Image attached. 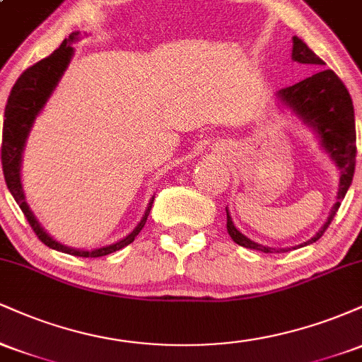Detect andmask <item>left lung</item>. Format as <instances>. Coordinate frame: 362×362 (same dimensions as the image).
<instances>
[{
    "instance_id": "1",
    "label": "left lung",
    "mask_w": 362,
    "mask_h": 362,
    "mask_svg": "<svg viewBox=\"0 0 362 362\" xmlns=\"http://www.w3.org/2000/svg\"><path fill=\"white\" fill-rule=\"evenodd\" d=\"M291 57H293V61L301 62V64H311L318 71L311 74L310 78H305L303 81L296 83V85L279 90L276 93L277 98L286 107H289L293 114L301 119L303 124L313 129L322 148L325 149V153L332 158V161H334L335 167L340 172L337 202L332 207L330 216H328L327 223L323 224L322 230L308 242L298 245V247H305V245L315 243L318 238H322L328 224L332 223L334 216L337 214L340 202L346 197L349 187L352 184L356 168V120L354 105H352V98L349 95L346 85L332 69H320L322 66H325V62L320 59L317 54L311 51L308 45L303 42L301 39H298V37H293V54H291ZM226 228L231 240L245 248H252V250H259L264 253H279L291 250V248H279L277 250V248L252 242L250 238H247V236L236 230L233 221H231L228 207Z\"/></svg>"
}]
</instances>
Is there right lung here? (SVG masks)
I'll return each mask as SVG.
<instances>
[{
    "label": "right lung",
    "mask_w": 362,
    "mask_h": 362,
    "mask_svg": "<svg viewBox=\"0 0 362 362\" xmlns=\"http://www.w3.org/2000/svg\"><path fill=\"white\" fill-rule=\"evenodd\" d=\"M80 39V32H73L68 39L62 40L59 47L54 51L51 56H47L45 59L35 62L34 66H30L28 69H25L22 76L16 80L13 88L10 91V97H8L6 109H5V122H3V143H1V165H3V175H5V182L8 190H10L16 204L20 206L22 213L27 218L28 224L32 226V230L35 231V235L39 236V240L44 245H47L52 250L69 253V255L76 257H103L109 255L120 250V248L127 247L129 243L134 242L136 236L139 235V231L143 230L146 219L151 211L153 201L155 197H151L149 204L144 211L143 218L138 223V226L129 233L126 238L119 240V242L105 245V247L93 248V250H80V248H71L66 247L59 242L52 238L47 231L40 226V223L37 221L34 213L28 207L27 201H25L23 187H22V175H20V168H22V156L25 143H27L28 134H30L32 126H34L37 115L40 114L44 109V105L51 98L52 91L56 90L57 83L64 74L66 68H68L69 61H71L74 49L71 47L73 42Z\"/></svg>",
    "instance_id": "obj_1"
}]
</instances>
